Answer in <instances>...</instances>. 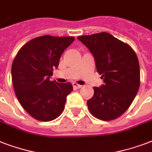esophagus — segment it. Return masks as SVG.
I'll return each instance as SVG.
<instances>
[{"mask_svg": "<svg viewBox=\"0 0 152 152\" xmlns=\"http://www.w3.org/2000/svg\"><path fill=\"white\" fill-rule=\"evenodd\" d=\"M72 86H73L74 88H76V89H79V88H80L82 87V85H80L78 83H72Z\"/></svg>", "mask_w": 152, "mask_h": 152, "instance_id": "34e87169", "label": "esophagus"}]
</instances>
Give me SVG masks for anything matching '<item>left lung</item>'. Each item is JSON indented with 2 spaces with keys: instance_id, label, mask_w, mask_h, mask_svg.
<instances>
[{
  "instance_id": "1",
  "label": "left lung",
  "mask_w": 152,
  "mask_h": 152,
  "mask_svg": "<svg viewBox=\"0 0 152 152\" xmlns=\"http://www.w3.org/2000/svg\"><path fill=\"white\" fill-rule=\"evenodd\" d=\"M77 39L91 52L97 72L104 81L100 88L94 87V95L87 102L88 110L98 119L114 120L129 109L139 90L137 54L129 44L107 32Z\"/></svg>"
}]
</instances>
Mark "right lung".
<instances>
[{"label":"right lung","instance_id":"1","mask_svg":"<svg viewBox=\"0 0 152 152\" xmlns=\"http://www.w3.org/2000/svg\"><path fill=\"white\" fill-rule=\"evenodd\" d=\"M75 38L43 35L31 39L18 51L12 65V80L18 101L32 118L50 121L62 113L71 83L50 80L61 56Z\"/></svg>","mask_w":152,"mask_h":152}]
</instances>
